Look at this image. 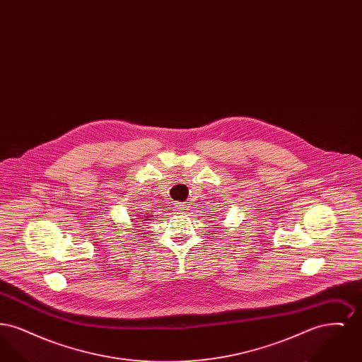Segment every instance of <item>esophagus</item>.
<instances>
[{
	"label": "esophagus",
	"instance_id": "34e87169",
	"mask_svg": "<svg viewBox=\"0 0 362 362\" xmlns=\"http://www.w3.org/2000/svg\"><path fill=\"white\" fill-rule=\"evenodd\" d=\"M176 209H177L179 213H185L187 210V206L183 205V204H176Z\"/></svg>",
	"mask_w": 362,
	"mask_h": 362
}]
</instances>
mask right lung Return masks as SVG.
Returning <instances> with one entry per match:
<instances>
[{
    "label": "right lung",
    "instance_id": "right-lung-1",
    "mask_svg": "<svg viewBox=\"0 0 362 362\" xmlns=\"http://www.w3.org/2000/svg\"><path fill=\"white\" fill-rule=\"evenodd\" d=\"M139 218H141V217H139ZM146 218H148V216H146V217H144V218H141V220H139V221H138V223H142V221H145V220H146Z\"/></svg>",
    "mask_w": 362,
    "mask_h": 362
}]
</instances>
